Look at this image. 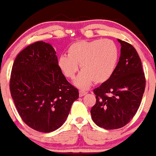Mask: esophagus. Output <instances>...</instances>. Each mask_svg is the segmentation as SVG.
Returning a JSON list of instances; mask_svg holds the SVG:
<instances>
[{
    "mask_svg": "<svg viewBox=\"0 0 156 156\" xmlns=\"http://www.w3.org/2000/svg\"><path fill=\"white\" fill-rule=\"evenodd\" d=\"M87 93H88L87 91H83V90H80V91H79V96H80V97H83V96L85 95Z\"/></svg>",
    "mask_w": 156,
    "mask_h": 156,
    "instance_id": "obj_1",
    "label": "esophagus"
}]
</instances>
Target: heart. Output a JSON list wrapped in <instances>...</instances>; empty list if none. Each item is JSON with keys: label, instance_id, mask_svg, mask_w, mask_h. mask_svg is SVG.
<instances>
[{"label": "heart", "instance_id": "1", "mask_svg": "<svg viewBox=\"0 0 156 156\" xmlns=\"http://www.w3.org/2000/svg\"><path fill=\"white\" fill-rule=\"evenodd\" d=\"M119 61V49L113 41L96 39L80 41L68 47V55L58 58V66L66 78L73 79L78 71L83 70L75 79V85L87 89L92 84L108 81L114 73Z\"/></svg>", "mask_w": 156, "mask_h": 156}]
</instances>
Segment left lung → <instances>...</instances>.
Instances as JSON below:
<instances>
[{
	"instance_id": "obj_1",
	"label": "left lung",
	"mask_w": 156,
	"mask_h": 156,
	"mask_svg": "<svg viewBox=\"0 0 156 156\" xmlns=\"http://www.w3.org/2000/svg\"><path fill=\"white\" fill-rule=\"evenodd\" d=\"M121 55L114 73L94 89L95 105L91 108L93 122L105 129H117L127 125L137 112L145 88L141 59L135 48L118 39Z\"/></svg>"
}]
</instances>
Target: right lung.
Returning a JSON list of instances; mask_svg holds the SVG:
<instances>
[{
	"mask_svg": "<svg viewBox=\"0 0 156 156\" xmlns=\"http://www.w3.org/2000/svg\"><path fill=\"white\" fill-rule=\"evenodd\" d=\"M10 91L24 123L45 133L64 124L79 95L59 68L55 49L44 41L28 45L16 57Z\"/></svg>",
	"mask_w": 156,
	"mask_h": 156,
	"instance_id": "obj_1",
	"label": "right lung"
}]
</instances>
